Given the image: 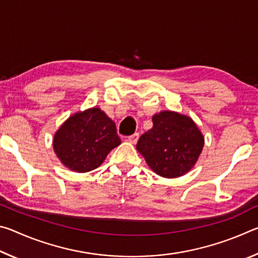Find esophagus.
<instances>
[{"label": "esophagus", "mask_w": 258, "mask_h": 258, "mask_svg": "<svg viewBox=\"0 0 258 258\" xmlns=\"http://www.w3.org/2000/svg\"><path fill=\"white\" fill-rule=\"evenodd\" d=\"M127 140H128L131 143H133V145H134V143H137L138 140H139V133H134L132 135H130V137L127 138Z\"/></svg>", "instance_id": "obj_1"}]
</instances>
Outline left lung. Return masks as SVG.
<instances>
[{
    "label": "left lung",
    "mask_w": 258,
    "mask_h": 258,
    "mask_svg": "<svg viewBox=\"0 0 258 258\" xmlns=\"http://www.w3.org/2000/svg\"><path fill=\"white\" fill-rule=\"evenodd\" d=\"M152 128L140 137L137 149L156 174L184 175L194 167L204 147V137L190 117L174 111L152 116Z\"/></svg>",
    "instance_id": "left-lung-1"
}]
</instances>
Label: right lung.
<instances>
[{
	"label": "right lung",
	"mask_w": 258,
	"mask_h": 258,
	"mask_svg": "<svg viewBox=\"0 0 258 258\" xmlns=\"http://www.w3.org/2000/svg\"><path fill=\"white\" fill-rule=\"evenodd\" d=\"M120 145L116 125L99 108L69 117L56 131L53 149L61 163L74 172L93 171Z\"/></svg>",
	"instance_id": "right-lung-1"
}]
</instances>
